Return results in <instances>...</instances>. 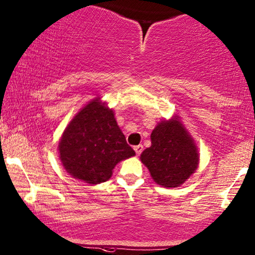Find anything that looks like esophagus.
<instances>
[{
    "mask_svg": "<svg viewBox=\"0 0 255 255\" xmlns=\"http://www.w3.org/2000/svg\"><path fill=\"white\" fill-rule=\"evenodd\" d=\"M142 149H143V147H142V145H138V146H134V150H135V154H136V155H140V154H141V152H142Z\"/></svg>",
    "mask_w": 255,
    "mask_h": 255,
    "instance_id": "esophagus-1",
    "label": "esophagus"
}]
</instances>
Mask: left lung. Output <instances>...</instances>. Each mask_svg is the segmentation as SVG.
Returning <instances> with one entry per match:
<instances>
[{
    "label": "left lung",
    "instance_id": "8db88e82",
    "mask_svg": "<svg viewBox=\"0 0 255 255\" xmlns=\"http://www.w3.org/2000/svg\"><path fill=\"white\" fill-rule=\"evenodd\" d=\"M150 140L152 145L143 150L140 160L158 185L177 187L197 170L198 148L178 116L158 123Z\"/></svg>",
    "mask_w": 255,
    "mask_h": 255
}]
</instances>
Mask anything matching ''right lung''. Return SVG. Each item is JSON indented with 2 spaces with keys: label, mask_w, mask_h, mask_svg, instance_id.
<instances>
[{
  "label": "right lung",
  "mask_w": 255,
  "mask_h": 255,
  "mask_svg": "<svg viewBox=\"0 0 255 255\" xmlns=\"http://www.w3.org/2000/svg\"><path fill=\"white\" fill-rule=\"evenodd\" d=\"M66 172L88 184L107 182L119 162L135 155L121 131L113 109L97 98L80 109L58 142Z\"/></svg>",
  "instance_id": "right-lung-1"
}]
</instances>
